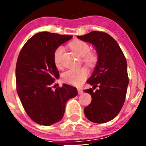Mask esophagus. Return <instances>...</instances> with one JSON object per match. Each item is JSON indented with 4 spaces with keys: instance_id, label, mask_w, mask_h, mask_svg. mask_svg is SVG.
<instances>
[{
    "instance_id": "obj_1",
    "label": "esophagus",
    "mask_w": 146,
    "mask_h": 146,
    "mask_svg": "<svg viewBox=\"0 0 146 146\" xmlns=\"http://www.w3.org/2000/svg\"><path fill=\"white\" fill-rule=\"evenodd\" d=\"M77 91H78V93L79 94V95H80V94L83 93V92H84L83 90L81 88H77Z\"/></svg>"
}]
</instances>
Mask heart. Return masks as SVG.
<instances>
[{"mask_svg": "<svg viewBox=\"0 0 146 146\" xmlns=\"http://www.w3.org/2000/svg\"><path fill=\"white\" fill-rule=\"evenodd\" d=\"M70 47L77 54L82 57V62L88 67L94 68L98 60V54L95 51H90V46L85 42L75 40L70 44ZM64 53V48L59 46L53 53V60L56 67H60L62 55ZM88 71L85 68L72 69L64 72L62 78L64 82L74 86H80L88 78Z\"/></svg>", "mask_w": 146, "mask_h": 146, "instance_id": "obj_1", "label": "heart"}]
</instances>
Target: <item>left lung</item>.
Wrapping results in <instances>:
<instances>
[{"label": "left lung", "mask_w": 146, "mask_h": 146, "mask_svg": "<svg viewBox=\"0 0 146 146\" xmlns=\"http://www.w3.org/2000/svg\"><path fill=\"white\" fill-rule=\"evenodd\" d=\"M77 37L92 44L98 55L87 81L93 88L84 90L92 98L84 108L85 116L95 123L109 122L117 117L125 102L129 84L126 59L117 42L104 32L94 31ZM97 87L98 90L93 92Z\"/></svg>", "instance_id": "1"}]
</instances>
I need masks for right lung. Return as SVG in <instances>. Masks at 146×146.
Instances as JSON below:
<instances>
[{
	"label": "right lung",
	"mask_w": 146,
	"mask_h": 146,
	"mask_svg": "<svg viewBox=\"0 0 146 146\" xmlns=\"http://www.w3.org/2000/svg\"><path fill=\"white\" fill-rule=\"evenodd\" d=\"M71 38L40 32L29 38L19 53L15 70L17 91L25 111L38 124L48 126L61 120L66 102L78 94L75 88L65 84L52 89L55 78L59 77L54 51Z\"/></svg>",
	"instance_id": "obj_1"
}]
</instances>
